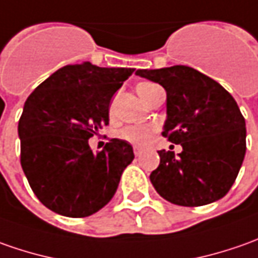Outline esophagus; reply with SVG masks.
Wrapping results in <instances>:
<instances>
[{
    "label": "esophagus",
    "mask_w": 258,
    "mask_h": 258,
    "mask_svg": "<svg viewBox=\"0 0 258 258\" xmlns=\"http://www.w3.org/2000/svg\"><path fill=\"white\" fill-rule=\"evenodd\" d=\"M141 153H143V150H141L140 147H134V154H136V156L138 157Z\"/></svg>",
    "instance_id": "obj_1"
}]
</instances>
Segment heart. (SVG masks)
Wrapping results in <instances>:
<instances>
[{
  "instance_id": "obj_1",
  "label": "heart",
  "mask_w": 258,
  "mask_h": 258,
  "mask_svg": "<svg viewBox=\"0 0 258 258\" xmlns=\"http://www.w3.org/2000/svg\"><path fill=\"white\" fill-rule=\"evenodd\" d=\"M161 90V87H158L154 83H140L137 85V93L140 95V98L144 102H147L154 94ZM110 117H114L115 114V105L112 102L110 105ZM154 128L153 127H147V125H128L125 128H122L120 131V137L124 138L125 141H128L131 144H138V146H144L148 143V140L151 137Z\"/></svg>"
}]
</instances>
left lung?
<instances>
[{
    "label": "left lung",
    "instance_id": "obj_1",
    "mask_svg": "<svg viewBox=\"0 0 258 258\" xmlns=\"http://www.w3.org/2000/svg\"><path fill=\"white\" fill-rule=\"evenodd\" d=\"M163 85L167 118L163 136L182 151H158L160 165L150 174L167 201L197 207L220 200L234 184L245 156V121L231 94L200 71L185 66L137 70Z\"/></svg>",
    "mask_w": 258,
    "mask_h": 258
}]
</instances>
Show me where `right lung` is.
I'll list each match as a JSON object with an SVG mask.
<instances>
[{
	"mask_svg": "<svg viewBox=\"0 0 258 258\" xmlns=\"http://www.w3.org/2000/svg\"><path fill=\"white\" fill-rule=\"evenodd\" d=\"M134 68L66 66L41 83L18 122L21 165L38 200L66 217H88L117 191L134 160L130 143L112 138L94 154L88 140L108 124L110 102Z\"/></svg>",
	"mask_w": 258,
	"mask_h": 258,
	"instance_id": "right-lung-1",
	"label": "right lung"
}]
</instances>
